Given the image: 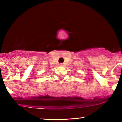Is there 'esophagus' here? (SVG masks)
<instances>
[{
    "instance_id": "34e87169",
    "label": "esophagus",
    "mask_w": 122,
    "mask_h": 122,
    "mask_svg": "<svg viewBox=\"0 0 122 122\" xmlns=\"http://www.w3.org/2000/svg\"><path fill=\"white\" fill-rule=\"evenodd\" d=\"M60 66H64V64H62V63H61V64H60Z\"/></svg>"
}]
</instances>
